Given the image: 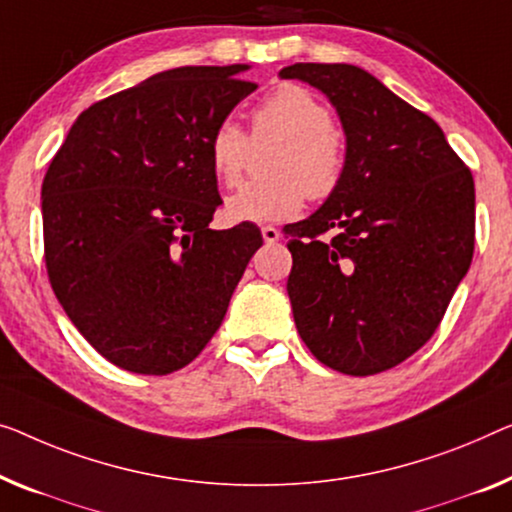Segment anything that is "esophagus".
<instances>
[{
    "instance_id": "esophagus-1",
    "label": "esophagus",
    "mask_w": 512,
    "mask_h": 512,
    "mask_svg": "<svg viewBox=\"0 0 512 512\" xmlns=\"http://www.w3.org/2000/svg\"><path fill=\"white\" fill-rule=\"evenodd\" d=\"M262 239H264V243H276V241H280V230H278V227H273V225H264L262 227Z\"/></svg>"
}]
</instances>
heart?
Wrapping results in <instances>:
<instances>
[{
	"label": "heart",
	"mask_w": 512,
	"mask_h": 512,
	"mask_svg": "<svg viewBox=\"0 0 512 512\" xmlns=\"http://www.w3.org/2000/svg\"><path fill=\"white\" fill-rule=\"evenodd\" d=\"M257 135H276L282 144L271 160L273 177L250 181L225 200L232 223H282L301 211L305 195L326 200L342 179L345 149L333 128L331 110L299 85H282L253 112ZM248 156V137L225 119L209 137L216 177L232 186Z\"/></svg>",
	"instance_id": "b5f03b06"
}]
</instances>
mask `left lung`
Returning <instances> with one entry per match:
<instances>
[{"mask_svg": "<svg viewBox=\"0 0 512 512\" xmlns=\"http://www.w3.org/2000/svg\"><path fill=\"white\" fill-rule=\"evenodd\" d=\"M278 75L322 91L345 131L338 188L285 227L296 329L329 368L377 375L432 338L467 276L474 177L437 121L363 68L294 64Z\"/></svg>", "mask_w": 512, "mask_h": 512, "instance_id": "obj_1", "label": "left lung"}]
</instances>
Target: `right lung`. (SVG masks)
Wrapping results in <instances>:
<instances>
[{
	"instance_id": "add662e5",
	"label": "right lung",
	"mask_w": 512,
	"mask_h": 512,
	"mask_svg": "<svg viewBox=\"0 0 512 512\" xmlns=\"http://www.w3.org/2000/svg\"><path fill=\"white\" fill-rule=\"evenodd\" d=\"M250 66H183L75 119L41 188L45 266L98 354L170 375L207 347L262 246L257 225L211 230L223 200L209 137L257 85Z\"/></svg>"
}]
</instances>
